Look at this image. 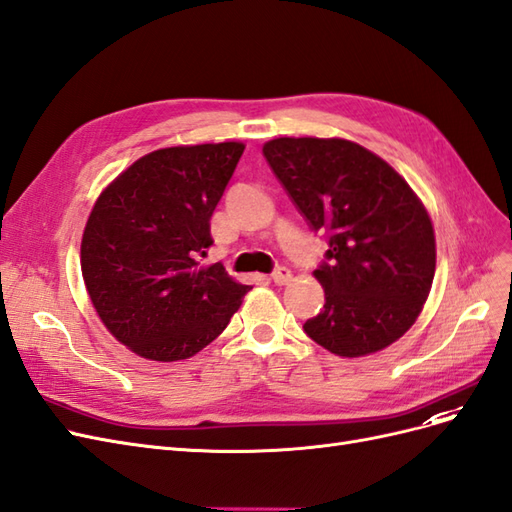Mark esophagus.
Returning <instances> with one entry per match:
<instances>
[{"label":"esophagus","instance_id":"34e87169","mask_svg":"<svg viewBox=\"0 0 512 512\" xmlns=\"http://www.w3.org/2000/svg\"><path fill=\"white\" fill-rule=\"evenodd\" d=\"M271 280H273L277 286H284V284H288V282L292 280V273H290V269H286V267H277V269L271 273Z\"/></svg>","mask_w":512,"mask_h":512}]
</instances>
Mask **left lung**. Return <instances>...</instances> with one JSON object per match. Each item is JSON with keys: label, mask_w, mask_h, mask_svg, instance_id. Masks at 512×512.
I'll list each match as a JSON object with an SVG mask.
<instances>
[{"label": "left lung", "mask_w": 512, "mask_h": 512, "mask_svg": "<svg viewBox=\"0 0 512 512\" xmlns=\"http://www.w3.org/2000/svg\"><path fill=\"white\" fill-rule=\"evenodd\" d=\"M262 153L309 228L327 232L314 271L324 307L303 331L337 356L391 346L418 318L436 273V237L406 179L344 138H273Z\"/></svg>", "instance_id": "8db88e82"}]
</instances>
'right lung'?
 Here are the masks:
<instances>
[{"mask_svg": "<svg viewBox=\"0 0 512 512\" xmlns=\"http://www.w3.org/2000/svg\"><path fill=\"white\" fill-rule=\"evenodd\" d=\"M243 143L147 153L96 200L81 243L83 280L104 327L151 361H181L218 337L250 286L222 262L200 267L209 220Z\"/></svg>", "mask_w": 512, "mask_h": 512, "instance_id": "1", "label": "right lung"}]
</instances>
